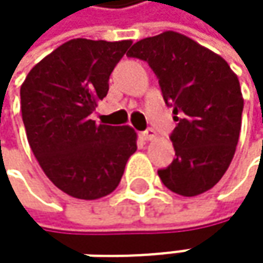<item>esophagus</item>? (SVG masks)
I'll use <instances>...</instances> for the list:
<instances>
[{
	"mask_svg": "<svg viewBox=\"0 0 263 263\" xmlns=\"http://www.w3.org/2000/svg\"><path fill=\"white\" fill-rule=\"evenodd\" d=\"M140 137H141V140H144V141H152V140L157 138V132L154 131V129H147V131L141 132Z\"/></svg>",
	"mask_w": 263,
	"mask_h": 263,
	"instance_id": "esophagus-1",
	"label": "esophagus"
}]
</instances>
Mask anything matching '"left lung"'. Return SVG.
I'll list each match as a JSON object with an SVG mask.
<instances>
[{
    "instance_id": "8db88e82",
    "label": "left lung",
    "mask_w": 263,
    "mask_h": 263,
    "mask_svg": "<svg viewBox=\"0 0 263 263\" xmlns=\"http://www.w3.org/2000/svg\"><path fill=\"white\" fill-rule=\"evenodd\" d=\"M128 56L149 64L178 122L171 135L177 157L158 171L160 180L181 196L210 190L229 169L239 140L243 99L235 71L215 51L172 30L135 42Z\"/></svg>"
}]
</instances>
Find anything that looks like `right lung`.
Instances as JSON below:
<instances>
[{
	"mask_svg": "<svg viewBox=\"0 0 263 263\" xmlns=\"http://www.w3.org/2000/svg\"><path fill=\"white\" fill-rule=\"evenodd\" d=\"M131 44L71 39L37 62L21 85L28 144L48 180L73 198L91 201L114 192L137 151L131 126L97 125L89 117Z\"/></svg>",
	"mask_w": 263,
	"mask_h": 263,
	"instance_id": "right-lung-1",
	"label": "right lung"
}]
</instances>
